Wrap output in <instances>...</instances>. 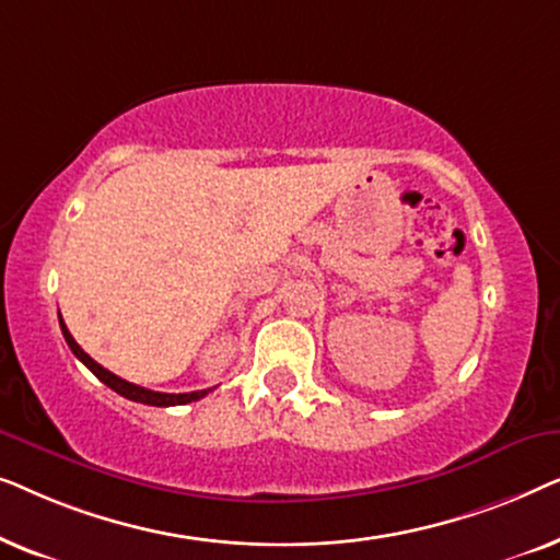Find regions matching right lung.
<instances>
[{
  "label": "right lung",
  "mask_w": 560,
  "mask_h": 560,
  "mask_svg": "<svg viewBox=\"0 0 560 560\" xmlns=\"http://www.w3.org/2000/svg\"><path fill=\"white\" fill-rule=\"evenodd\" d=\"M58 318H60V313H58ZM60 331H63V336H66V343H68V347H71L73 354L79 357L81 362L86 364L89 370L94 372L96 377L104 382L106 387H112L114 393L121 395V397H127V400L142 402V405H155V408H171V405L196 402V400H201L203 395H209V389H198V393H180V395H173V393H152V389H148V387L132 385V382H127V380L117 377V374L109 372V370H104L102 364L94 362V359H91V357L86 354V351H83V349L79 347V343H75V339L71 336V331H68L66 324H63V318H60Z\"/></svg>",
  "instance_id": "right-lung-1"
}]
</instances>
